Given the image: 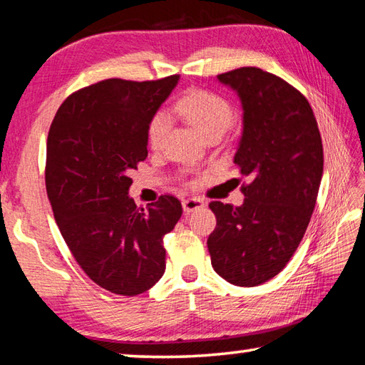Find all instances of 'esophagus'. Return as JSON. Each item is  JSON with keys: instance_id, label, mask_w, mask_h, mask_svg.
<instances>
[{"instance_id": "34e87169", "label": "esophagus", "mask_w": 365, "mask_h": 365, "mask_svg": "<svg viewBox=\"0 0 365 365\" xmlns=\"http://www.w3.org/2000/svg\"><path fill=\"white\" fill-rule=\"evenodd\" d=\"M182 206H183V211L190 214L193 211H197V209L205 207L206 202H205V200H201V197H188V200H183Z\"/></svg>"}]
</instances>
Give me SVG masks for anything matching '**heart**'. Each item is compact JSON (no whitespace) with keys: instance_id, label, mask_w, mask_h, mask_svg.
<instances>
[{"instance_id":"1","label":"heart","mask_w":365,"mask_h":365,"mask_svg":"<svg viewBox=\"0 0 365 365\" xmlns=\"http://www.w3.org/2000/svg\"><path fill=\"white\" fill-rule=\"evenodd\" d=\"M174 113L182 115L202 138L212 133L224 135L233 120L230 104L222 96L205 90H191L187 95H183L174 104ZM169 127L170 119L168 113L160 110L153 117L150 130H148L151 146H160L169 132Z\"/></svg>"}]
</instances>
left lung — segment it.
I'll return each mask as SVG.
<instances>
[{
	"label": "left lung",
	"instance_id": "1",
	"mask_svg": "<svg viewBox=\"0 0 365 365\" xmlns=\"http://www.w3.org/2000/svg\"><path fill=\"white\" fill-rule=\"evenodd\" d=\"M217 80L242 103L233 163L251 182L242 206L209 205L217 227L207 250L222 279L257 287L285 267L304 237L324 174L322 138L306 98L280 77L240 67Z\"/></svg>",
	"mask_w": 365,
	"mask_h": 365
}]
</instances>
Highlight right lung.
Instances as JSON below:
<instances>
[{
	"mask_svg": "<svg viewBox=\"0 0 365 365\" xmlns=\"http://www.w3.org/2000/svg\"><path fill=\"white\" fill-rule=\"evenodd\" d=\"M178 80H103L67 98L49 128L45 178L54 219L80 267L110 293L137 296L164 275V235L182 205L164 195L138 207L128 172L146 159L150 123Z\"/></svg>",
	"mask_w": 365,
	"mask_h": 365,
	"instance_id": "right-lung-1",
	"label": "right lung"
}]
</instances>
